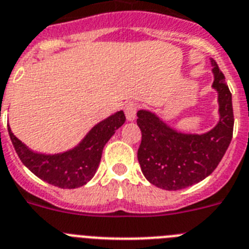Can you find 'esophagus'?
<instances>
[{
    "mask_svg": "<svg viewBox=\"0 0 249 249\" xmlns=\"http://www.w3.org/2000/svg\"><path fill=\"white\" fill-rule=\"evenodd\" d=\"M138 111V105L135 103H127L125 105V115L129 122H133L135 116H137Z\"/></svg>",
    "mask_w": 249,
    "mask_h": 249,
    "instance_id": "esophagus-1",
    "label": "esophagus"
}]
</instances>
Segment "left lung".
Wrapping results in <instances>:
<instances>
[{
    "label": "left lung",
    "mask_w": 249,
    "mask_h": 249,
    "mask_svg": "<svg viewBox=\"0 0 249 249\" xmlns=\"http://www.w3.org/2000/svg\"><path fill=\"white\" fill-rule=\"evenodd\" d=\"M218 94L219 120L212 130L187 134L176 130L149 110L138 111L142 142L140 168L149 183L165 190H179L211 176L226 154L233 135L232 94L217 62L211 60Z\"/></svg>",
    "instance_id": "1"
}]
</instances>
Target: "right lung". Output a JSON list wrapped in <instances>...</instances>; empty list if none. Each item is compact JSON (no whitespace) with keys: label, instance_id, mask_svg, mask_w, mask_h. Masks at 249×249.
I'll return each instance as SVG.
<instances>
[{"label":"right lung","instance_id":"obj_1","mask_svg":"<svg viewBox=\"0 0 249 249\" xmlns=\"http://www.w3.org/2000/svg\"><path fill=\"white\" fill-rule=\"evenodd\" d=\"M124 123V111H116L95 125L75 148L59 154L31 150L15 137L8 125L7 129L15 150L26 168L49 184L75 189L91 180L100 164L104 146Z\"/></svg>","mask_w":249,"mask_h":249}]
</instances>
